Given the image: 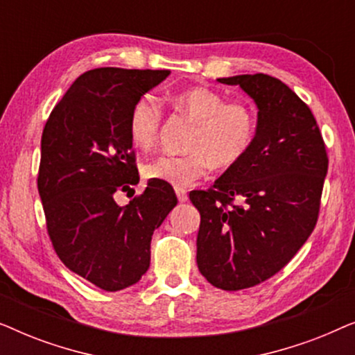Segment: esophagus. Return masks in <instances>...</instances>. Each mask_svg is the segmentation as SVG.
<instances>
[{"label": "esophagus", "instance_id": "esophagus-1", "mask_svg": "<svg viewBox=\"0 0 355 355\" xmlns=\"http://www.w3.org/2000/svg\"><path fill=\"white\" fill-rule=\"evenodd\" d=\"M176 196L179 202H187V191L182 187H176Z\"/></svg>", "mask_w": 355, "mask_h": 355}]
</instances>
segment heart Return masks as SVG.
I'll return each mask as SVG.
<instances>
[{
	"mask_svg": "<svg viewBox=\"0 0 355 355\" xmlns=\"http://www.w3.org/2000/svg\"><path fill=\"white\" fill-rule=\"evenodd\" d=\"M178 113L196 123L186 155H159L144 164L148 179L174 187H189L207 176L208 169H231L245 159L257 137V113L247 101L227 98L208 87H192L173 98ZM163 110L152 95H144L130 110L128 130L137 148L158 142Z\"/></svg>",
	"mask_w": 355,
	"mask_h": 355,
	"instance_id": "heart-1",
	"label": "heart"
}]
</instances>
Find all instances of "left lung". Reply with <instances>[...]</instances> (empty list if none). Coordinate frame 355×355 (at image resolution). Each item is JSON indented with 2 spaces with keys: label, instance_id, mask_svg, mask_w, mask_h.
<instances>
[{
  "label": "left lung",
  "instance_id": "obj_1",
  "mask_svg": "<svg viewBox=\"0 0 355 355\" xmlns=\"http://www.w3.org/2000/svg\"><path fill=\"white\" fill-rule=\"evenodd\" d=\"M218 80L241 85L255 100L257 137L244 162L189 197L200 211L198 270L215 288L239 291L283 270L312 234L328 153L313 113L279 79Z\"/></svg>",
  "mask_w": 355,
  "mask_h": 355
}]
</instances>
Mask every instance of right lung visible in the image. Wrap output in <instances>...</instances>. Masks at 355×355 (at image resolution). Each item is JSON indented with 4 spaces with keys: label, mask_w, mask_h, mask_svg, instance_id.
I'll use <instances>...</instances> for the list:
<instances>
[{
    "label": "right lung",
    "mask_w": 355,
    "mask_h": 355,
    "mask_svg": "<svg viewBox=\"0 0 355 355\" xmlns=\"http://www.w3.org/2000/svg\"><path fill=\"white\" fill-rule=\"evenodd\" d=\"M168 74L87 71L43 128L37 184L53 249L71 271L111 293L135 284L148 270L153 231L178 203L171 186L152 179L125 207L114 200L116 192L139 182L130 110Z\"/></svg>",
    "instance_id": "right-lung-1"
}]
</instances>
